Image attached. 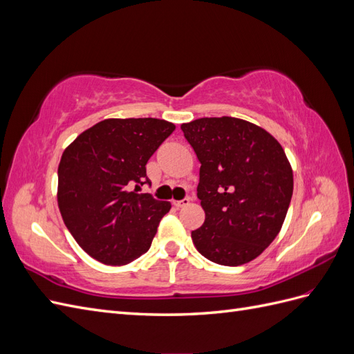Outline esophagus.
I'll return each mask as SVG.
<instances>
[{"mask_svg":"<svg viewBox=\"0 0 354 354\" xmlns=\"http://www.w3.org/2000/svg\"><path fill=\"white\" fill-rule=\"evenodd\" d=\"M173 203H174V207H177V208H183V207L189 205L190 198H185V199H181V201H174Z\"/></svg>","mask_w":354,"mask_h":354,"instance_id":"obj_1","label":"esophagus"}]
</instances>
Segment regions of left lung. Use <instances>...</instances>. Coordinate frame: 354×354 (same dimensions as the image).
Masks as SVG:
<instances>
[{
	"mask_svg": "<svg viewBox=\"0 0 354 354\" xmlns=\"http://www.w3.org/2000/svg\"><path fill=\"white\" fill-rule=\"evenodd\" d=\"M201 162L198 198L205 221L192 232L212 263L241 266L269 246L292 198L291 164L276 138L239 118H199L181 124Z\"/></svg>",
	"mask_w": 354,
	"mask_h": 354,
	"instance_id": "8db88e82",
	"label": "left lung"
}]
</instances>
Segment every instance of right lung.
Here are the masks:
<instances>
[{
  "label": "right lung",
  "instance_id": "1",
  "mask_svg": "<svg viewBox=\"0 0 354 354\" xmlns=\"http://www.w3.org/2000/svg\"><path fill=\"white\" fill-rule=\"evenodd\" d=\"M174 130V124L156 118H111L65 149L57 169L59 209L73 239L94 260L124 266L151 248L171 203L138 190L149 183V158Z\"/></svg>",
  "mask_w": 354,
  "mask_h": 354
}]
</instances>
